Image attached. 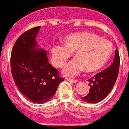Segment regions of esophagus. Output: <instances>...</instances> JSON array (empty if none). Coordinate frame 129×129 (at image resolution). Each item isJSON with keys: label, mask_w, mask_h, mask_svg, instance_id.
Segmentation results:
<instances>
[{"label": "esophagus", "mask_w": 129, "mask_h": 129, "mask_svg": "<svg viewBox=\"0 0 129 129\" xmlns=\"http://www.w3.org/2000/svg\"><path fill=\"white\" fill-rule=\"evenodd\" d=\"M66 80L68 81V82H73V83H75V82H77L78 80H75V79H71V78H67Z\"/></svg>", "instance_id": "obj_1"}]
</instances>
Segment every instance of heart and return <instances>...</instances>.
I'll use <instances>...</instances> for the list:
<instances>
[{
    "label": "heart",
    "instance_id": "heart-1",
    "mask_svg": "<svg viewBox=\"0 0 129 129\" xmlns=\"http://www.w3.org/2000/svg\"><path fill=\"white\" fill-rule=\"evenodd\" d=\"M64 45H54L51 49L53 64L57 68L64 66L75 52V59L64 68L66 76H74L83 69L87 73L96 72L105 66L111 58L114 47L108 40L92 33L69 35L63 40Z\"/></svg>",
    "mask_w": 129,
    "mask_h": 129
}]
</instances>
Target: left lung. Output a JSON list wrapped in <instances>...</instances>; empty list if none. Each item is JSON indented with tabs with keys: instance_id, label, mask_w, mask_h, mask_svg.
<instances>
[{
	"instance_id": "left-lung-1",
	"label": "left lung",
	"mask_w": 129,
	"mask_h": 129,
	"mask_svg": "<svg viewBox=\"0 0 129 129\" xmlns=\"http://www.w3.org/2000/svg\"><path fill=\"white\" fill-rule=\"evenodd\" d=\"M119 63V54L117 49H116L112 63L105 70L88 80L89 86L91 88L89 93L86 96L82 97L83 101L90 103H96L101 101L108 95L117 78Z\"/></svg>"
}]
</instances>
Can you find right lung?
<instances>
[{"mask_svg": "<svg viewBox=\"0 0 129 129\" xmlns=\"http://www.w3.org/2000/svg\"><path fill=\"white\" fill-rule=\"evenodd\" d=\"M40 28L34 27L18 38L12 49L10 66L21 93L30 101L40 104L53 97L64 79L49 63L46 51L36 49Z\"/></svg>", "mask_w": 129, "mask_h": 129, "instance_id": "right-lung-1", "label": "right lung"}]
</instances>
